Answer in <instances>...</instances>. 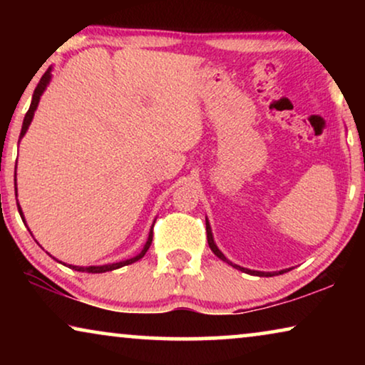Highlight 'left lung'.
I'll list each match as a JSON object with an SVG mask.
<instances>
[{
	"instance_id": "8db88e82",
	"label": "left lung",
	"mask_w": 365,
	"mask_h": 365,
	"mask_svg": "<svg viewBox=\"0 0 365 365\" xmlns=\"http://www.w3.org/2000/svg\"><path fill=\"white\" fill-rule=\"evenodd\" d=\"M206 232H207V244H209V247H211V251L216 254V256L221 259V261H224V262H227V264H231V266H234L236 269H239V271H242V272H247V274H254V276H261V277H269V276H272V272H259V271H251V269H244V267H241V266H236V264H232L231 261H227L226 257H224V254L219 251L217 249V246L216 244H214V239H212V232H211V226H209V222L206 221ZM279 274H282V271L279 272Z\"/></svg>"
}]
</instances>
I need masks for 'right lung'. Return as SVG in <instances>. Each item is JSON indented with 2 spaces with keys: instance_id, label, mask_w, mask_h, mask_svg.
Returning a JSON list of instances; mask_svg holds the SVG:
<instances>
[{
  "instance_id": "1",
  "label": "right lung",
  "mask_w": 365,
  "mask_h": 365,
  "mask_svg": "<svg viewBox=\"0 0 365 365\" xmlns=\"http://www.w3.org/2000/svg\"><path fill=\"white\" fill-rule=\"evenodd\" d=\"M49 79H51V74H49V69H48V71L43 74V78L39 79V83H38L36 89H34V94H33V101H31V106H29L28 113H26V116H24V121H23V128H21V134H19V139H21V138L24 136V133L28 131V126H29V124H31V119H33V116H34V111H36V108H38L39 98H41V94H43V91H44V88H46V84L49 83ZM14 181H16V179H14ZM14 184H16V182H14ZM18 211H19V214H21V219H24V217H23V212H21V207H19V204H18ZM151 242H153V231L149 232V237H148V241H146V246H144L143 251L139 252L136 257H133V259H128V261L116 262V264H108V266H89V267H78V266H69V267L74 269V271H81V272H91V274H99V272H108V271H114V269H119V267H123V266H128V264H133V262L139 261V259H141V257L144 256V254L148 252V249H149V246H151Z\"/></svg>"
}]
</instances>
